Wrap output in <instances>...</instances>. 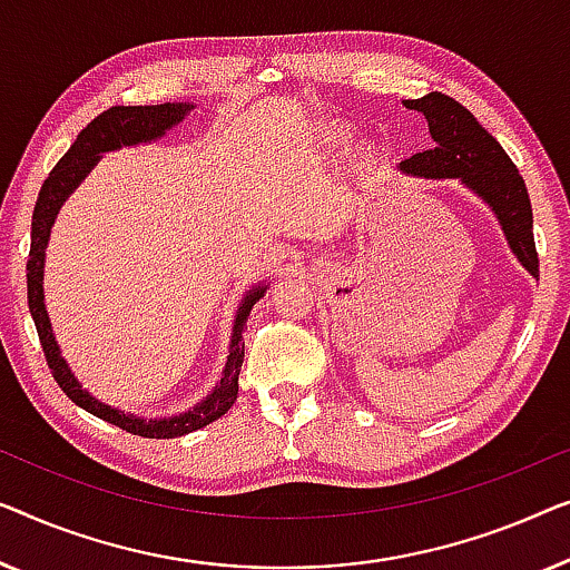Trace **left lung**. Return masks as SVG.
Wrapping results in <instances>:
<instances>
[{
  "label": "left lung",
  "instance_id": "obj_1",
  "mask_svg": "<svg viewBox=\"0 0 570 570\" xmlns=\"http://www.w3.org/2000/svg\"><path fill=\"white\" fill-rule=\"evenodd\" d=\"M405 106L426 116L434 147L400 163V170L421 178H460L464 186L483 196L499 216L511 250L522 266L534 278L540 276L532 204L522 175L501 144L449 95L429 92L419 100H405Z\"/></svg>",
  "mask_w": 570,
  "mask_h": 570
}]
</instances>
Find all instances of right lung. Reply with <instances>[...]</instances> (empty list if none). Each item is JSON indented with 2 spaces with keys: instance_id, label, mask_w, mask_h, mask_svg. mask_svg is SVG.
Wrapping results in <instances>:
<instances>
[{
  "instance_id": "add662e5",
  "label": "right lung",
  "mask_w": 570,
  "mask_h": 570,
  "mask_svg": "<svg viewBox=\"0 0 570 570\" xmlns=\"http://www.w3.org/2000/svg\"><path fill=\"white\" fill-rule=\"evenodd\" d=\"M194 106H183V102H165V106H116L102 110L98 118H92L82 131H79L77 141L71 144L67 155H63L48 178L43 180L41 194L33 208V229H30V255H28V307L33 315L38 338H41V348L46 356V364L51 368L53 380L59 382V387L67 392L71 403L85 407L87 413L98 415V419L114 423V426L128 431V434L147 436V439H175L190 431H198L208 426V423L222 419L229 411L232 403L237 400V374L245 358V341L243 333L247 327V315H250L253 304L261 299L266 288L258 286L247 294L243 307H239L235 333H232V346L224 376L212 395H208L202 405H196L194 411L175 415V419H159V421H144L126 415L116 407L102 405L100 400H95L90 392L79 387L75 374L69 372L67 362L59 354L56 346L51 323H48L46 304H43V253L48 245V232H51L53 216L59 212L71 190H75L87 173L92 170L95 163L102 151L118 149V147H131L139 141H151L157 136H163L167 128L175 126L183 116Z\"/></svg>"
}]
</instances>
